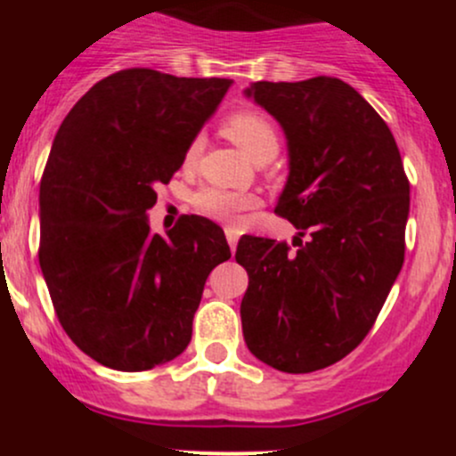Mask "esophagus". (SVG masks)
I'll return each mask as SVG.
<instances>
[{
    "instance_id": "obj_1",
    "label": "esophagus",
    "mask_w": 456,
    "mask_h": 456,
    "mask_svg": "<svg viewBox=\"0 0 456 456\" xmlns=\"http://www.w3.org/2000/svg\"><path fill=\"white\" fill-rule=\"evenodd\" d=\"M224 236H227V242H229V247H232V251L236 249L238 238H240V232H238L236 227H224Z\"/></svg>"
}]
</instances>
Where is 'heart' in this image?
Returning a JSON list of instances; mask_svg holds the SVG:
<instances>
[{"label": "heart", "instance_id": "obj_1", "mask_svg": "<svg viewBox=\"0 0 456 456\" xmlns=\"http://www.w3.org/2000/svg\"><path fill=\"white\" fill-rule=\"evenodd\" d=\"M224 134L229 136L236 145H240L247 154L254 160L273 159L280 150V134L275 130L273 121L266 117L260 110H238V112L229 114L223 123ZM202 147V136H194L187 147L185 160H191L199 156ZM257 199L254 194H245V191L223 190V187H205L194 196V207L207 218L220 220V223H236L238 216L245 211L254 209Z\"/></svg>", "mask_w": 456, "mask_h": 456}]
</instances>
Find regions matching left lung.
Instances as JSON below:
<instances>
[{
	"instance_id": "1",
	"label": "left lung",
	"mask_w": 456,
	"mask_h": 456,
	"mask_svg": "<svg viewBox=\"0 0 456 456\" xmlns=\"http://www.w3.org/2000/svg\"><path fill=\"white\" fill-rule=\"evenodd\" d=\"M289 141V181L275 214L296 224L293 247L240 238L249 273L242 333L260 362L314 372L362 344L406 254L411 183L384 118L335 77L247 90Z\"/></svg>"
}]
</instances>
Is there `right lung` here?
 <instances>
[{
  "mask_svg": "<svg viewBox=\"0 0 456 456\" xmlns=\"http://www.w3.org/2000/svg\"><path fill=\"white\" fill-rule=\"evenodd\" d=\"M229 86L127 68L92 86L54 136L39 265L68 338L108 369L150 370L181 355L207 275L232 257L211 220L183 216L163 238L145 218Z\"/></svg>",
  "mask_w": 456,
  "mask_h": 456,
  "instance_id": "right-lung-1",
  "label": "right lung"
}]
</instances>
